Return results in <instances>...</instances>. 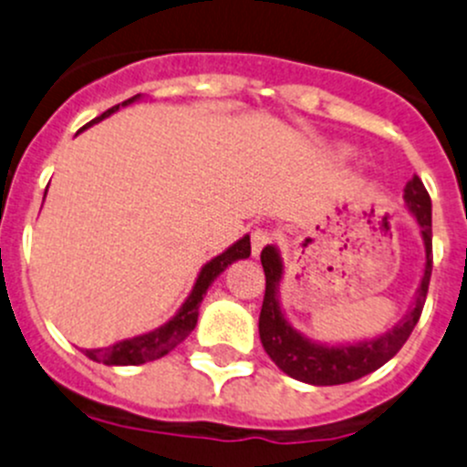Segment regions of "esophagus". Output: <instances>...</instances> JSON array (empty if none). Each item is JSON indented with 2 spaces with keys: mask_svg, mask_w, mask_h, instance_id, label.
Listing matches in <instances>:
<instances>
[{
  "mask_svg": "<svg viewBox=\"0 0 467 467\" xmlns=\"http://www.w3.org/2000/svg\"><path fill=\"white\" fill-rule=\"evenodd\" d=\"M272 240H275V234L267 232V229H256V232L252 234V254L254 256H258V254L263 252V247H267Z\"/></svg>",
  "mask_w": 467,
  "mask_h": 467,
  "instance_id": "obj_1",
  "label": "esophagus"
}]
</instances>
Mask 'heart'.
Returning a JSON list of instances; mask_svg holds the SVG:
<instances>
[{
    "instance_id": "heart-1",
    "label": "heart",
    "mask_w": 467,
    "mask_h": 467,
    "mask_svg": "<svg viewBox=\"0 0 467 467\" xmlns=\"http://www.w3.org/2000/svg\"><path fill=\"white\" fill-rule=\"evenodd\" d=\"M349 154H352V150H349L348 145H338V147H336V156H338V159H348Z\"/></svg>"
}]
</instances>
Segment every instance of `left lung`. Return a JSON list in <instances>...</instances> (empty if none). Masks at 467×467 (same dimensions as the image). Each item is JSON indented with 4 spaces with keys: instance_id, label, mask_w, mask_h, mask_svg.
Segmentation results:
<instances>
[{
    "instance_id": "left-lung-1",
    "label": "left lung",
    "mask_w": 467,
    "mask_h": 467,
    "mask_svg": "<svg viewBox=\"0 0 467 467\" xmlns=\"http://www.w3.org/2000/svg\"><path fill=\"white\" fill-rule=\"evenodd\" d=\"M404 204L418 223L420 238L424 244L422 279L406 316L386 334L375 336V338L352 340V343H320L295 329L285 313L281 311L279 302V288L284 281L281 254L276 244H267L263 249L261 263L265 272V297H263L261 317H258V336H261L263 349L281 372L311 386L348 384V381H357L379 370L400 352L413 327L418 325L424 299H427L429 279H431V200L418 174L406 183Z\"/></svg>"
}]
</instances>
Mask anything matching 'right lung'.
<instances>
[{
  "label": "right lung",
  "instance_id": "1",
  "mask_svg": "<svg viewBox=\"0 0 467 467\" xmlns=\"http://www.w3.org/2000/svg\"><path fill=\"white\" fill-rule=\"evenodd\" d=\"M142 99H145L142 95L131 97V99L122 101V104L113 106V109H109L106 113H101L99 118H95L92 122H88L83 129L92 127V124L101 122L104 118L113 115L115 110H119V106L124 109V106L136 104V101H142ZM45 195H47V191H45ZM249 254H252V244H249V235L244 234L243 238L235 240L232 247H227L223 254H218V256L211 258L209 263H204V267H202L200 275H197L195 285H192V290H191V295L186 297V302L179 306V311L174 313V316L170 317L165 325L156 327V329L147 331V334L133 336V338H127V340H119V343L110 345V348L83 349V352H86V357L92 358V361H97V363H106V366H142V363L156 361V358L170 354L179 343H183V340L191 336L192 329H195L197 317H200V304H202V299H204L206 290L211 288V284H213V281L218 279V276L223 275V272L227 270L232 263L240 261V258H247Z\"/></svg>",
  "mask_w": 467,
  "mask_h": 467
}]
</instances>
